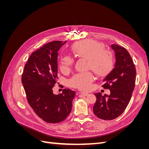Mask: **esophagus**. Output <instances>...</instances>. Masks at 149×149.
<instances>
[{
	"instance_id": "obj_1",
	"label": "esophagus",
	"mask_w": 149,
	"mask_h": 149,
	"mask_svg": "<svg viewBox=\"0 0 149 149\" xmlns=\"http://www.w3.org/2000/svg\"><path fill=\"white\" fill-rule=\"evenodd\" d=\"M79 94H81V95H83V96H87L88 95V93H83V92H81V93H79Z\"/></svg>"
}]
</instances>
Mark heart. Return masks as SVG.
I'll use <instances>...</instances> for the list:
<instances>
[{
	"label": "heart",
	"instance_id": "obj_1",
	"mask_svg": "<svg viewBox=\"0 0 149 149\" xmlns=\"http://www.w3.org/2000/svg\"><path fill=\"white\" fill-rule=\"evenodd\" d=\"M74 55L88 61V68L92 70L98 76H104L112 70L114 59L112 53L105 50L101 43L93 40H87L74 44L71 47ZM74 63V59L70 56L62 58L61 70H69ZM94 76L91 72L81 73L74 75L70 81L71 86L80 90H87L93 81Z\"/></svg>",
	"mask_w": 149,
	"mask_h": 149
}]
</instances>
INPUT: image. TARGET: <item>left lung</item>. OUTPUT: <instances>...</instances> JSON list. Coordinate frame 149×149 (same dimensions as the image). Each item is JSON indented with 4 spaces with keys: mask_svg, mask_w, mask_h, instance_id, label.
I'll return each instance as SVG.
<instances>
[{
    "mask_svg": "<svg viewBox=\"0 0 149 149\" xmlns=\"http://www.w3.org/2000/svg\"><path fill=\"white\" fill-rule=\"evenodd\" d=\"M115 52L114 68L103 79L102 87L109 89L110 94L102 96L95 93L96 101L93 112L98 118L112 120L119 117L127 107L135 88L136 67L126 49L116 44L111 45Z\"/></svg>",
    "mask_w": 149,
    "mask_h": 149,
    "instance_id": "obj_1",
    "label": "left lung"
}]
</instances>
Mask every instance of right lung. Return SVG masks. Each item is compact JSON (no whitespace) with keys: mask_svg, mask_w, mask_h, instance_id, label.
Returning a JSON list of instances; mask_svg holds the SVG:
<instances>
[{"mask_svg":"<svg viewBox=\"0 0 149 149\" xmlns=\"http://www.w3.org/2000/svg\"><path fill=\"white\" fill-rule=\"evenodd\" d=\"M66 42L53 41L33 52L24 67L22 83L30 106L37 115L48 123H59L71 111L76 93L64 89L54 94L58 79V52Z\"/></svg>","mask_w":149,"mask_h":149,"instance_id":"right-lung-1","label":"right lung"}]
</instances>
